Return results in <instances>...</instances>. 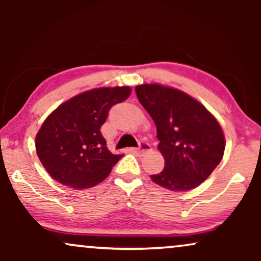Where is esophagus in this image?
Here are the masks:
<instances>
[{
	"mask_svg": "<svg viewBox=\"0 0 261 261\" xmlns=\"http://www.w3.org/2000/svg\"><path fill=\"white\" fill-rule=\"evenodd\" d=\"M151 151V145L147 144V142H144L142 141L140 145H139V147L137 148H132V152L137 153V154H142V153H146V152H149Z\"/></svg>",
	"mask_w": 261,
	"mask_h": 261,
	"instance_id": "34e87169",
	"label": "esophagus"
}]
</instances>
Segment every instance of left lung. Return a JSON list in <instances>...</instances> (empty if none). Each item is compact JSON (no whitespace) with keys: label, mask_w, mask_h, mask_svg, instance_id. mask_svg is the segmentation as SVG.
<instances>
[{"label":"left lung","mask_w":261,"mask_h":261,"mask_svg":"<svg viewBox=\"0 0 261 261\" xmlns=\"http://www.w3.org/2000/svg\"><path fill=\"white\" fill-rule=\"evenodd\" d=\"M138 99L154 121L164 170L151 178L171 191L197 188L219 165L224 137L215 117L183 91L159 84L135 88Z\"/></svg>","instance_id":"8db88e82"}]
</instances>
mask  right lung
Instances as JSON below:
<instances>
[{
	"label": "right lung",
	"instance_id": "add662e5",
	"mask_svg": "<svg viewBox=\"0 0 261 261\" xmlns=\"http://www.w3.org/2000/svg\"><path fill=\"white\" fill-rule=\"evenodd\" d=\"M129 94V87L89 90L60 105L45 120L35 138V148L57 181L80 190L95 187L109 176L122 154L108 151L101 127L110 108Z\"/></svg>",
	"mask_w": 261,
	"mask_h": 261
}]
</instances>
